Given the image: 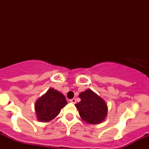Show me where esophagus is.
I'll return each instance as SVG.
<instances>
[{
    "mask_svg": "<svg viewBox=\"0 0 149 149\" xmlns=\"http://www.w3.org/2000/svg\"><path fill=\"white\" fill-rule=\"evenodd\" d=\"M70 102H71V103H73V104H76V100L75 98H73L71 99V100H70Z\"/></svg>",
    "mask_w": 149,
    "mask_h": 149,
    "instance_id": "34e87169",
    "label": "esophagus"
}]
</instances>
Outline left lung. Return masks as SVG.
I'll use <instances>...</instances> for the list:
<instances>
[{"instance_id":"obj_1","label":"left lung","mask_w":149,"mask_h":149,"mask_svg":"<svg viewBox=\"0 0 149 149\" xmlns=\"http://www.w3.org/2000/svg\"><path fill=\"white\" fill-rule=\"evenodd\" d=\"M80 102L75 104L81 118L90 124L101 123L107 114V105L104 100L91 90L79 95Z\"/></svg>"}]
</instances>
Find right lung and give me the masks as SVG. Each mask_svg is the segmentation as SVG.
<instances>
[{
  "instance_id": "right-lung-1",
  "label": "right lung",
  "mask_w": 149,
  "mask_h": 149,
  "mask_svg": "<svg viewBox=\"0 0 149 149\" xmlns=\"http://www.w3.org/2000/svg\"><path fill=\"white\" fill-rule=\"evenodd\" d=\"M66 98L61 92L51 88L37 100L35 105L38 120L48 122L57 117L61 109L67 104Z\"/></svg>"
}]
</instances>
